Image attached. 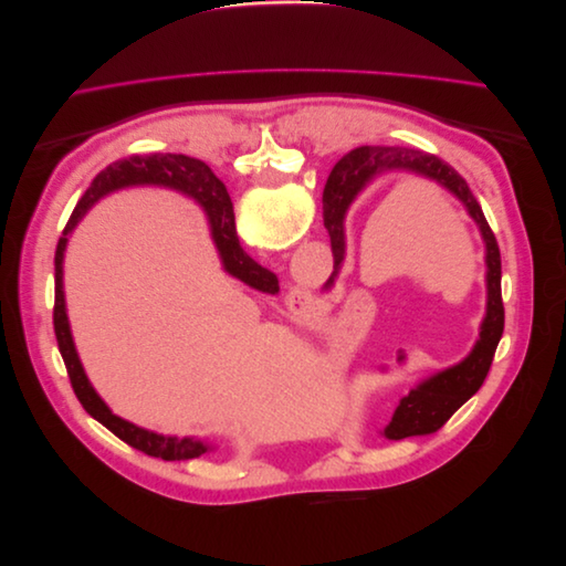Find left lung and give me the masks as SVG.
Returning a JSON list of instances; mask_svg holds the SVG:
<instances>
[{"instance_id": "1", "label": "left lung", "mask_w": 566, "mask_h": 566, "mask_svg": "<svg viewBox=\"0 0 566 566\" xmlns=\"http://www.w3.org/2000/svg\"><path fill=\"white\" fill-rule=\"evenodd\" d=\"M385 169H406L420 177L441 184L465 205L470 217L476 221L479 231L486 243V316L482 321V333L474 349L465 361H460L453 368L441 370L432 378L422 380L416 389L408 391V397L394 410L391 422L385 427V437L389 439H406L416 434L437 432L455 410L465 403L472 394L484 385L486 373L491 368L495 347L503 337L505 310L501 295V250L495 243V235L489 227V221L482 212V205L472 196L468 181L462 179L451 165L443 163L430 153L416 148H382V146H361L349 150L342 158L328 177L323 191V224L331 235L333 262L335 271L325 283L328 290L337 276L339 264L345 260V214L356 193Z\"/></svg>"}]
</instances>
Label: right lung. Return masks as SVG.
<instances>
[{"label": "right lung", "mask_w": 566, "mask_h": 566, "mask_svg": "<svg viewBox=\"0 0 566 566\" xmlns=\"http://www.w3.org/2000/svg\"><path fill=\"white\" fill-rule=\"evenodd\" d=\"M139 184H158V186L179 188V191L193 196L200 202V208L205 210L210 221L212 241L221 254L224 269L231 273V276L241 279L243 283L256 290H264V293H279V279L273 276L269 269L256 264L252 256L245 254L241 243H238L233 202L229 198L227 186L214 177V172L208 165L196 158L181 156V153H150V156H132L127 160H117L108 165L104 172L96 175L92 186L84 191L82 200L77 202L71 219H67L63 235L59 238L56 256H54V285H56L54 287V333L59 342V352L63 356V364L67 370V378H71V385L75 389V397L94 420L108 427L115 437L129 443L132 449L144 451L146 455H153V458H163V460H191L212 451L210 443H202L200 439H191V437H184V439L163 437L156 432L142 430V427H136L111 413V408L101 401V397L90 385L87 375H84V368L80 364L75 342L71 335V323H67V314H65L63 252L67 243V233L77 227V221L98 198L108 196L111 191H117V188L139 186Z\"/></svg>", "instance_id": "obj_1"}]
</instances>
